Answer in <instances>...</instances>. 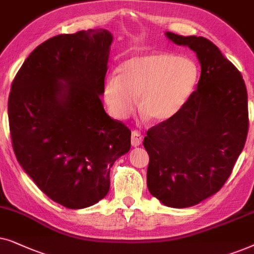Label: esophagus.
Returning a JSON list of instances; mask_svg holds the SVG:
<instances>
[{
  "instance_id": "esophagus-1",
  "label": "esophagus",
  "mask_w": 254,
  "mask_h": 254,
  "mask_svg": "<svg viewBox=\"0 0 254 254\" xmlns=\"http://www.w3.org/2000/svg\"><path fill=\"white\" fill-rule=\"evenodd\" d=\"M141 141H143V136L138 131H132V133H131V144H132V146H139Z\"/></svg>"
}]
</instances>
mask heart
I'll return each instance as SVG.
<instances>
[{
	"mask_svg": "<svg viewBox=\"0 0 254 254\" xmlns=\"http://www.w3.org/2000/svg\"><path fill=\"white\" fill-rule=\"evenodd\" d=\"M197 67L190 59L171 53H148L124 60L117 75L104 84V101L110 114L124 120L132 114L139 96L140 110L162 123L180 113L197 83Z\"/></svg>",
	"mask_w": 254,
	"mask_h": 254,
	"instance_id": "b5f03b06",
	"label": "heart"
}]
</instances>
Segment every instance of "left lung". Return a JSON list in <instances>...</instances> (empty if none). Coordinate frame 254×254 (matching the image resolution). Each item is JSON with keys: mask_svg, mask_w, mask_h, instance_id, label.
Returning <instances> with one entry per match:
<instances>
[{"mask_svg": "<svg viewBox=\"0 0 254 254\" xmlns=\"http://www.w3.org/2000/svg\"><path fill=\"white\" fill-rule=\"evenodd\" d=\"M165 35L194 51L201 76L180 113L144 138L147 188L167 207L188 208L216 194L231 174L248 137V92L239 70L210 40Z\"/></svg>", "mask_w": 254, "mask_h": 254, "instance_id": "8db88e82", "label": "left lung"}]
</instances>
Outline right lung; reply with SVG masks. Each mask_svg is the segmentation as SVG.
<instances>
[{
    "instance_id": "add662e5",
    "label": "right lung",
    "mask_w": 254,
    "mask_h": 254,
    "mask_svg": "<svg viewBox=\"0 0 254 254\" xmlns=\"http://www.w3.org/2000/svg\"><path fill=\"white\" fill-rule=\"evenodd\" d=\"M113 39L106 29L47 39L11 84L17 160L44 194L68 209L102 200L110 168L131 147V131L108 116L101 101Z\"/></svg>"
}]
</instances>
